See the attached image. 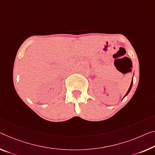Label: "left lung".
Listing matches in <instances>:
<instances>
[{
    "mask_svg": "<svg viewBox=\"0 0 155 155\" xmlns=\"http://www.w3.org/2000/svg\"><path fill=\"white\" fill-rule=\"evenodd\" d=\"M132 84H133V78H132V82H131V84H130V88H129V89H128V91H127V92L126 93V94L125 95V96H124V97L126 96H127V94H129L130 93V90H131V89H132Z\"/></svg>",
    "mask_w": 155,
    "mask_h": 155,
    "instance_id": "obj_1",
    "label": "left lung"
}]
</instances>
